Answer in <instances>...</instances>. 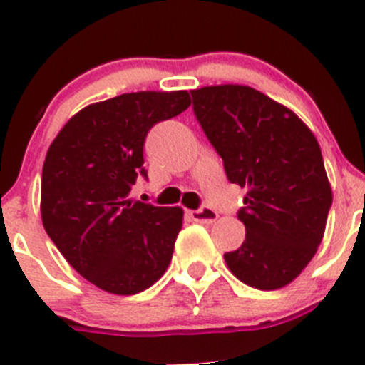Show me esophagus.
Masks as SVG:
<instances>
[{
	"label": "esophagus",
	"mask_w": 365,
	"mask_h": 365,
	"mask_svg": "<svg viewBox=\"0 0 365 365\" xmlns=\"http://www.w3.org/2000/svg\"><path fill=\"white\" fill-rule=\"evenodd\" d=\"M189 215L190 219L196 220V222H203V224H212L217 220V212H213L212 208H208V206H205V208H200V210H189Z\"/></svg>",
	"instance_id": "obj_1"
}]
</instances>
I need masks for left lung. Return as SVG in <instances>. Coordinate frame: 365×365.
<instances>
[{"instance_id":"1","label":"left lung","mask_w":365,"mask_h":365,"mask_svg":"<svg viewBox=\"0 0 365 365\" xmlns=\"http://www.w3.org/2000/svg\"><path fill=\"white\" fill-rule=\"evenodd\" d=\"M190 95L227 180L247 187L237 213L245 240L224 254L226 264L252 288H282L316 254L332 206L318 141L295 113L254 88L220 84Z\"/></svg>"}]
</instances>
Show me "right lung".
<instances>
[{
    "label": "right lung",
    "mask_w": 365,
    "mask_h": 365,
    "mask_svg": "<svg viewBox=\"0 0 365 365\" xmlns=\"http://www.w3.org/2000/svg\"><path fill=\"white\" fill-rule=\"evenodd\" d=\"M190 106L187 91H138L81 109L42 169V222L65 259L114 295H135L171 263L183 210L128 197L145 169V139Z\"/></svg>",
    "instance_id": "1"
}]
</instances>
